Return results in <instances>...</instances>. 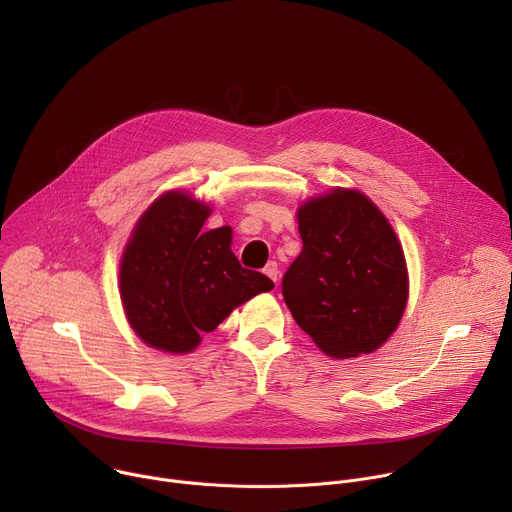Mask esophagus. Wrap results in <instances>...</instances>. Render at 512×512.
I'll use <instances>...</instances> for the list:
<instances>
[{
	"mask_svg": "<svg viewBox=\"0 0 512 512\" xmlns=\"http://www.w3.org/2000/svg\"><path fill=\"white\" fill-rule=\"evenodd\" d=\"M265 275L269 277V279H273V281H277V277H279V269H277V263L275 261H269L267 265H265Z\"/></svg>",
	"mask_w": 512,
	"mask_h": 512,
	"instance_id": "1",
	"label": "esophagus"
}]
</instances>
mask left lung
Segmentation results:
<instances>
[{
	"label": "left lung",
	"mask_w": 512,
	"mask_h": 512,
	"mask_svg": "<svg viewBox=\"0 0 512 512\" xmlns=\"http://www.w3.org/2000/svg\"><path fill=\"white\" fill-rule=\"evenodd\" d=\"M304 249L283 275V300L332 358L377 350L409 294L405 255L387 216L358 190L334 188L298 208Z\"/></svg>",
	"instance_id": "1"
}]
</instances>
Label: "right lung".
Instances as JSON below:
<instances>
[{
  "label": "right lung",
  "mask_w": 512,
  "mask_h": 512,
  "mask_svg": "<svg viewBox=\"0 0 512 512\" xmlns=\"http://www.w3.org/2000/svg\"><path fill=\"white\" fill-rule=\"evenodd\" d=\"M210 206L180 190L156 198L125 245L121 302L133 332L152 348L186 354L273 281L231 251L233 229L202 231Z\"/></svg>",
  "instance_id": "1"
}]
</instances>
